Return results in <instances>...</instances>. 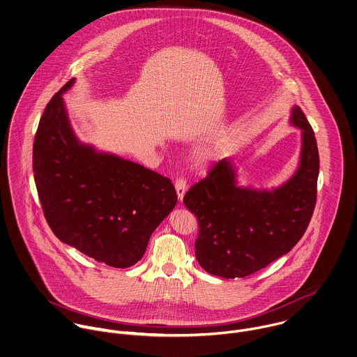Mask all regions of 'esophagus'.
<instances>
[{
    "instance_id": "34e87169",
    "label": "esophagus",
    "mask_w": 357,
    "mask_h": 357,
    "mask_svg": "<svg viewBox=\"0 0 357 357\" xmlns=\"http://www.w3.org/2000/svg\"><path fill=\"white\" fill-rule=\"evenodd\" d=\"M175 189H176V195H178V199L179 202L183 200V196L186 193V189H188V182L183 176H178L175 179Z\"/></svg>"
}]
</instances>
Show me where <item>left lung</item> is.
Instances as JSON below:
<instances>
[{
  "label": "left lung",
  "mask_w": 357,
  "mask_h": 357,
  "mask_svg": "<svg viewBox=\"0 0 357 357\" xmlns=\"http://www.w3.org/2000/svg\"><path fill=\"white\" fill-rule=\"evenodd\" d=\"M291 124L302 130L301 161L279 189L236 186V171L223 158L186 192L183 203L199 220L196 258L210 275L250 276L289 252L306 231L317 197L319 150L299 106Z\"/></svg>",
  "instance_id": "8db88e82"
}]
</instances>
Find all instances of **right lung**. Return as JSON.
I'll return each mask as SVG.
<instances>
[{"label":"right lung","mask_w":357,"mask_h":357,"mask_svg":"<svg viewBox=\"0 0 357 357\" xmlns=\"http://www.w3.org/2000/svg\"><path fill=\"white\" fill-rule=\"evenodd\" d=\"M48 102L36 132L33 172L54 234L96 262L130 268L176 204L171 179L113 154L96 153L73 134L62 93Z\"/></svg>","instance_id":"1"}]
</instances>
